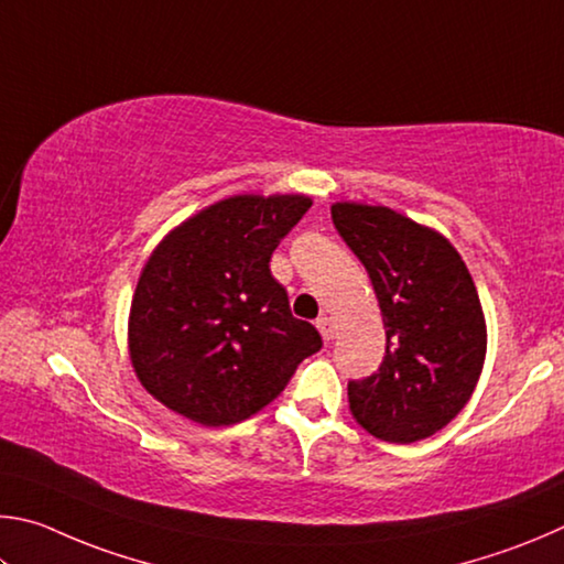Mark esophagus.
Here are the masks:
<instances>
[{
  "label": "esophagus",
  "instance_id": "esophagus-1",
  "mask_svg": "<svg viewBox=\"0 0 564 564\" xmlns=\"http://www.w3.org/2000/svg\"><path fill=\"white\" fill-rule=\"evenodd\" d=\"M317 329H319L324 341H332L334 337H337V327H334L332 317H319V319H317Z\"/></svg>",
  "mask_w": 564,
  "mask_h": 564
}]
</instances>
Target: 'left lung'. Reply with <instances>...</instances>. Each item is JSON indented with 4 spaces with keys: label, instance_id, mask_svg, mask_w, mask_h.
I'll use <instances>...</instances> for the list:
<instances>
[{
    "label": "left lung",
    "instance_id": "1",
    "mask_svg": "<svg viewBox=\"0 0 564 564\" xmlns=\"http://www.w3.org/2000/svg\"><path fill=\"white\" fill-rule=\"evenodd\" d=\"M332 220L377 292L387 357L349 381V411L373 438L416 443L458 416L488 349L476 282L448 237L387 205L341 200Z\"/></svg>",
    "mask_w": 564,
    "mask_h": 564
}]
</instances>
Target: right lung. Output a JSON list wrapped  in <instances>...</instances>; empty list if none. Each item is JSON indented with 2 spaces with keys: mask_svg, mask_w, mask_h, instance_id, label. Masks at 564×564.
<instances>
[{
  "mask_svg": "<svg viewBox=\"0 0 564 564\" xmlns=\"http://www.w3.org/2000/svg\"><path fill=\"white\" fill-rule=\"evenodd\" d=\"M310 195H230L175 225L148 257L128 314L141 387L200 426L254 416L288 387L319 332L294 319L270 272Z\"/></svg>",
  "mask_w": 564,
  "mask_h": 564,
  "instance_id": "1",
  "label": "right lung"
}]
</instances>
